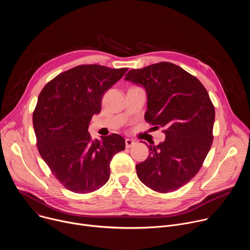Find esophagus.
<instances>
[{
	"mask_svg": "<svg viewBox=\"0 0 250 250\" xmlns=\"http://www.w3.org/2000/svg\"><path fill=\"white\" fill-rule=\"evenodd\" d=\"M135 145V141L132 140V139H129V138H126L125 139V147L126 148H130L131 146H133Z\"/></svg>",
	"mask_w": 250,
	"mask_h": 250,
	"instance_id": "1",
	"label": "esophagus"
}]
</instances>
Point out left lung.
<instances>
[{"label":"left lung","instance_id":"left-lung-1","mask_svg":"<svg viewBox=\"0 0 250 250\" xmlns=\"http://www.w3.org/2000/svg\"><path fill=\"white\" fill-rule=\"evenodd\" d=\"M125 80L146 88L145 120L166 135L158 146L149 145L147 159L136 164L139 180L158 193L180 189L199 172L213 140L215 106L208 91L170 62L129 70Z\"/></svg>","mask_w":250,"mask_h":250}]
</instances>
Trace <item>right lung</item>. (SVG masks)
Listing matches in <instances>:
<instances>
[{"mask_svg": "<svg viewBox=\"0 0 250 250\" xmlns=\"http://www.w3.org/2000/svg\"><path fill=\"white\" fill-rule=\"evenodd\" d=\"M127 68L79 65L58 74L42 90L33 111L37 146L56 179L69 191L87 194L110 178L114 155L125 150L117 133L93 140L88 126L101 112L104 93Z\"/></svg>", "mask_w": 250, "mask_h": 250, "instance_id": "right-lung-1", "label": "right lung"}]
</instances>
